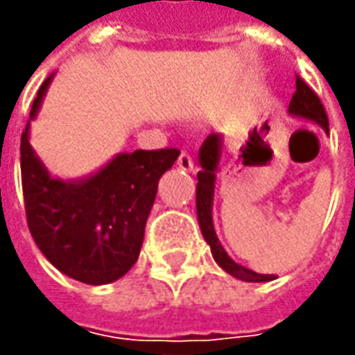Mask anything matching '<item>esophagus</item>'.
<instances>
[{
	"label": "esophagus",
	"mask_w": 355,
	"mask_h": 355,
	"mask_svg": "<svg viewBox=\"0 0 355 355\" xmlns=\"http://www.w3.org/2000/svg\"><path fill=\"white\" fill-rule=\"evenodd\" d=\"M178 169H182L186 171V173H190V171H193V162H192V157L188 154H180V157H178Z\"/></svg>",
	"instance_id": "esophagus-1"
}]
</instances>
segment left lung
Masks as SVG:
<instances>
[{"instance_id":"left-lung-1","label":"left lung","mask_w":355,"mask_h":355,"mask_svg":"<svg viewBox=\"0 0 355 355\" xmlns=\"http://www.w3.org/2000/svg\"><path fill=\"white\" fill-rule=\"evenodd\" d=\"M289 114L298 119L313 121L320 125L323 131L329 132V119L323 104L318 98V94L313 93L300 78L297 80V93L293 94V101L289 104ZM223 135L211 132L205 142L201 144L200 154H198L201 171L198 173V186H196V207H198V223H200L201 234L211 247L213 259L224 272H228L241 282H270V279H274V275L257 274L253 270L238 264L232 257H228V253L224 251V247L216 238L215 226H213V198H215L216 173H218L220 159H223Z\"/></svg>"}]
</instances>
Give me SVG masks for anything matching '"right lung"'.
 <instances>
[{
    "label": "right lung",
    "instance_id": "obj_1",
    "mask_svg": "<svg viewBox=\"0 0 355 355\" xmlns=\"http://www.w3.org/2000/svg\"><path fill=\"white\" fill-rule=\"evenodd\" d=\"M53 78L55 73L37 91L20 139L28 228L45 259L62 274L104 285L127 274L139 259L157 182L180 150L121 152L87 177H53L30 144V123Z\"/></svg>",
    "mask_w": 355,
    "mask_h": 355
}]
</instances>
